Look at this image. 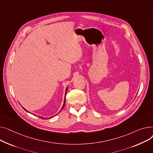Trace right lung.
<instances>
[{
	"label": "right lung",
	"mask_w": 153,
	"mask_h": 153,
	"mask_svg": "<svg viewBox=\"0 0 153 153\" xmlns=\"http://www.w3.org/2000/svg\"><path fill=\"white\" fill-rule=\"evenodd\" d=\"M67 89H68V88H66V90H65V96H66V94H67ZM65 100H64V105H63V106H62V109H61V110L63 109V108H64V105H65ZM26 112H28V111H27V110H26L25 108H23ZM55 116V115H54ZM40 117L41 118H42V119H44V117ZM53 117V116L52 117ZM50 118V117H49ZM45 119H48V118H45Z\"/></svg>",
	"instance_id": "1"
}]
</instances>
